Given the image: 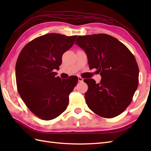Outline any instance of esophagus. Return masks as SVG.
<instances>
[{"label":"esophagus","mask_w":151,"mask_h":151,"mask_svg":"<svg viewBox=\"0 0 151 151\" xmlns=\"http://www.w3.org/2000/svg\"><path fill=\"white\" fill-rule=\"evenodd\" d=\"M78 82H82L83 81H84V79H83L82 77H81V76H78Z\"/></svg>","instance_id":"esophagus-1"}]
</instances>
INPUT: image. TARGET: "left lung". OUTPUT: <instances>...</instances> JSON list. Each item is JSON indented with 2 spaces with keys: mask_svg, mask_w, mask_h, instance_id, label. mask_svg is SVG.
<instances>
[{
  "mask_svg": "<svg viewBox=\"0 0 151 151\" xmlns=\"http://www.w3.org/2000/svg\"><path fill=\"white\" fill-rule=\"evenodd\" d=\"M75 43L87 54L89 69L96 68L101 81L85 79L88 106L95 114L112 118L124 111L138 86L139 68L129 49L105 34L78 36Z\"/></svg>",
  "mask_w": 151,
  "mask_h": 151,
  "instance_id": "8db88e82",
  "label": "left lung"
}]
</instances>
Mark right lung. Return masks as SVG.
Listing matches in <instances>:
<instances>
[{
    "label": "right lung",
    "mask_w": 151,
    "mask_h": 151,
    "mask_svg": "<svg viewBox=\"0 0 151 151\" xmlns=\"http://www.w3.org/2000/svg\"><path fill=\"white\" fill-rule=\"evenodd\" d=\"M77 36L47 34L27 43L15 65L17 90L28 109L41 119L59 116L69 104V95L78 77L56 76L54 70L62 64L63 54L75 43Z\"/></svg>",
    "instance_id": "add662e5"
}]
</instances>
